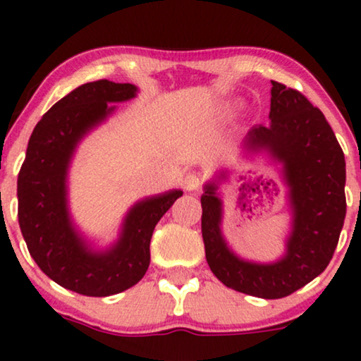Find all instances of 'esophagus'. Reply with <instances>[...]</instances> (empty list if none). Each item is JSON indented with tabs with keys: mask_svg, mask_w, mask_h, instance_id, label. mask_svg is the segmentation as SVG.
Returning a JSON list of instances; mask_svg holds the SVG:
<instances>
[{
	"mask_svg": "<svg viewBox=\"0 0 361 361\" xmlns=\"http://www.w3.org/2000/svg\"><path fill=\"white\" fill-rule=\"evenodd\" d=\"M185 188L190 190V192H193V190H198L202 186V178L198 173H188V175L185 176Z\"/></svg>",
	"mask_w": 361,
	"mask_h": 361,
	"instance_id": "obj_1",
	"label": "esophagus"
}]
</instances>
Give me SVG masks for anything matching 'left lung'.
Here are the masks:
<instances>
[{"instance_id": "8db88e82", "label": "left lung", "mask_w": 361, "mask_h": 361, "mask_svg": "<svg viewBox=\"0 0 361 361\" xmlns=\"http://www.w3.org/2000/svg\"><path fill=\"white\" fill-rule=\"evenodd\" d=\"M270 120L268 127L251 128L244 149H264L283 166L292 209L287 252L268 264L238 258L222 238V202L215 183L205 185L200 198L202 238L207 263L226 287L259 299H281L321 275L333 258L346 215V163L322 111L300 91L271 81Z\"/></svg>"}]
</instances>
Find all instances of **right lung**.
<instances>
[{"instance_id":"obj_1","label":"right lung","mask_w":361,"mask_h":361,"mask_svg":"<svg viewBox=\"0 0 361 361\" xmlns=\"http://www.w3.org/2000/svg\"><path fill=\"white\" fill-rule=\"evenodd\" d=\"M137 88L98 80L61 98L44 114L28 140L18 173V224L28 252L49 279L88 297H109L134 287L151 261L149 244L159 219L183 192L173 190L137 202L128 210L118 241L91 251L68 212L66 176L74 149L86 132L103 122Z\"/></svg>"}]
</instances>
